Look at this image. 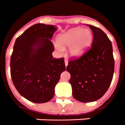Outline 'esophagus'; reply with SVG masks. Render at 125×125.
I'll use <instances>...</instances> for the list:
<instances>
[{
    "label": "esophagus",
    "instance_id": "esophagus-1",
    "mask_svg": "<svg viewBox=\"0 0 125 125\" xmlns=\"http://www.w3.org/2000/svg\"><path fill=\"white\" fill-rule=\"evenodd\" d=\"M64 63H65V67H67V65H68V61H67V60L66 58L64 59Z\"/></svg>",
    "mask_w": 125,
    "mask_h": 125
}]
</instances>
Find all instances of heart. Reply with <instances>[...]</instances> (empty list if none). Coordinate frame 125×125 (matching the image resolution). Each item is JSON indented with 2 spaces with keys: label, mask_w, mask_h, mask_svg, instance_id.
<instances>
[{
  "label": "heart",
  "mask_w": 125,
  "mask_h": 125,
  "mask_svg": "<svg viewBox=\"0 0 125 125\" xmlns=\"http://www.w3.org/2000/svg\"><path fill=\"white\" fill-rule=\"evenodd\" d=\"M58 42L62 46H69V52L73 56H79L86 50L92 41V33L88 30L80 27L73 28L58 37ZM59 50L60 46H56Z\"/></svg>",
  "instance_id": "heart-1"
}]
</instances>
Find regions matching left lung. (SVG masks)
<instances>
[{"label":"left lung","mask_w":125,"mask_h":125,"mask_svg":"<svg viewBox=\"0 0 125 125\" xmlns=\"http://www.w3.org/2000/svg\"><path fill=\"white\" fill-rule=\"evenodd\" d=\"M93 32L90 49L68 62L73 96L81 102H92L102 98L112 82L115 60L112 46L106 34L98 27L88 25Z\"/></svg>","instance_id":"8db88e82"}]
</instances>
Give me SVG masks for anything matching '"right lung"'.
I'll list each match as a JSON object with an SVG mask.
<instances>
[{
    "mask_svg": "<svg viewBox=\"0 0 125 125\" xmlns=\"http://www.w3.org/2000/svg\"><path fill=\"white\" fill-rule=\"evenodd\" d=\"M54 25L37 23L16 39L10 56V75L21 95L34 103H45L54 95L61 73L66 69L64 58H53L51 39Z\"/></svg>",
    "mask_w": 125,
    "mask_h": 125,
    "instance_id": "add662e5",
    "label": "right lung"
}]
</instances>
